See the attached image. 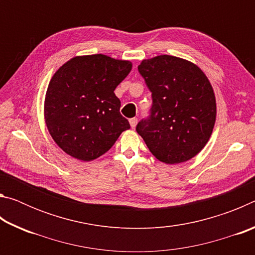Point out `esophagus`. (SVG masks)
Segmentation results:
<instances>
[{"instance_id":"obj_1","label":"esophagus","mask_w":255,"mask_h":255,"mask_svg":"<svg viewBox=\"0 0 255 255\" xmlns=\"http://www.w3.org/2000/svg\"><path fill=\"white\" fill-rule=\"evenodd\" d=\"M129 124H130V126L133 128V127H136V125H137V118H131V119H129Z\"/></svg>"}]
</instances>
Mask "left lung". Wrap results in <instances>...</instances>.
<instances>
[{
	"instance_id": "1",
	"label": "left lung",
	"mask_w": 255,
	"mask_h": 255,
	"mask_svg": "<svg viewBox=\"0 0 255 255\" xmlns=\"http://www.w3.org/2000/svg\"><path fill=\"white\" fill-rule=\"evenodd\" d=\"M138 71L152 92L148 119L136 130L155 157L165 164L187 162L208 143L216 122V98L196 64L170 55L143 59Z\"/></svg>"
}]
</instances>
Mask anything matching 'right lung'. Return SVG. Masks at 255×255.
I'll return each instance as SVG.
<instances>
[{
	"instance_id": "add662e5",
	"label": "right lung",
	"mask_w": 255,
	"mask_h": 255,
	"mask_svg": "<svg viewBox=\"0 0 255 255\" xmlns=\"http://www.w3.org/2000/svg\"><path fill=\"white\" fill-rule=\"evenodd\" d=\"M131 67L129 60L96 54L75 56L56 71L47 88L44 116L50 136L66 154L93 161L130 128L120 115L115 89Z\"/></svg>"
}]
</instances>
